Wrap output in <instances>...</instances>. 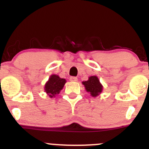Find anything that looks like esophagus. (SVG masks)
I'll return each instance as SVG.
<instances>
[{"label": "esophagus", "mask_w": 149, "mask_h": 149, "mask_svg": "<svg viewBox=\"0 0 149 149\" xmlns=\"http://www.w3.org/2000/svg\"><path fill=\"white\" fill-rule=\"evenodd\" d=\"M70 80H71V81H73V82H76L78 80V78L75 76H71V78H70Z\"/></svg>", "instance_id": "esophagus-1"}]
</instances>
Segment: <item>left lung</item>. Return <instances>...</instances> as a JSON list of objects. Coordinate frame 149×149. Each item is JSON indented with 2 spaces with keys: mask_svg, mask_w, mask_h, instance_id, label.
<instances>
[{
  "mask_svg": "<svg viewBox=\"0 0 149 149\" xmlns=\"http://www.w3.org/2000/svg\"><path fill=\"white\" fill-rule=\"evenodd\" d=\"M83 84L85 85L87 91L90 92L92 97H96L102 92V85L97 76H90L88 80L83 82Z\"/></svg>",
  "mask_w": 149,
  "mask_h": 149,
  "instance_id": "obj_1",
  "label": "left lung"
}]
</instances>
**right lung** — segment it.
Wrapping results in <instances>:
<instances>
[{
    "label": "right lung",
    "mask_w": 149,
    "mask_h": 149,
    "mask_svg": "<svg viewBox=\"0 0 149 149\" xmlns=\"http://www.w3.org/2000/svg\"><path fill=\"white\" fill-rule=\"evenodd\" d=\"M65 83L66 80L64 78H59L57 75H52L45 84V90L46 93L49 97H54V95L59 94L60 90H62Z\"/></svg>",
    "instance_id": "1"
}]
</instances>
